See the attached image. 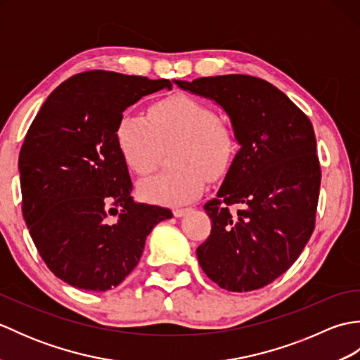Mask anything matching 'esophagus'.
Listing matches in <instances>:
<instances>
[{"label":"esophagus","mask_w":360,"mask_h":360,"mask_svg":"<svg viewBox=\"0 0 360 360\" xmlns=\"http://www.w3.org/2000/svg\"><path fill=\"white\" fill-rule=\"evenodd\" d=\"M190 210H192L190 207H179V209H174V210H173V213H174V217H176V218H181V217H184L186 213H187V212H190Z\"/></svg>","instance_id":"obj_1"}]
</instances>
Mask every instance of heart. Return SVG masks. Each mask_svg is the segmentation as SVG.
Segmentation results:
<instances>
[{
	"label": "heart",
	"mask_w": 360,
	"mask_h": 360,
	"mask_svg": "<svg viewBox=\"0 0 360 360\" xmlns=\"http://www.w3.org/2000/svg\"><path fill=\"white\" fill-rule=\"evenodd\" d=\"M116 139L120 156L136 174H148L160 150L178 142L173 164L178 170L142 181L139 193L150 202L178 205L193 201L207 186L209 174L224 176L240 148L238 133L229 120L198 98L176 94L153 103L148 116L133 110L119 117Z\"/></svg>",
	"instance_id": "heart-1"
}]
</instances>
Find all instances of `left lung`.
Segmentation results:
<instances>
[{
  "mask_svg": "<svg viewBox=\"0 0 360 360\" xmlns=\"http://www.w3.org/2000/svg\"><path fill=\"white\" fill-rule=\"evenodd\" d=\"M176 85L223 106L241 145L217 198L204 204L212 231L196 249L198 262L232 292L269 285L294 264L316 227L322 170L311 120L278 88L252 75ZM232 205L240 209L231 212Z\"/></svg>",
  "mask_w": 360,
  "mask_h": 360,
  "instance_id": "8db88e82",
  "label": "left lung"
}]
</instances>
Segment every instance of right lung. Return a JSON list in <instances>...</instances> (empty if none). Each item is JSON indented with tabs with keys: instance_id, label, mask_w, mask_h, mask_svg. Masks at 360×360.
<instances>
[{
	"instance_id": "obj_1",
	"label": "right lung",
	"mask_w": 360,
	"mask_h": 360,
	"mask_svg": "<svg viewBox=\"0 0 360 360\" xmlns=\"http://www.w3.org/2000/svg\"><path fill=\"white\" fill-rule=\"evenodd\" d=\"M167 79L75 74L46 98L20 151L22 218L49 271L86 290L116 288L139 263L151 229L173 213L136 204L116 139L129 105Z\"/></svg>"
}]
</instances>
